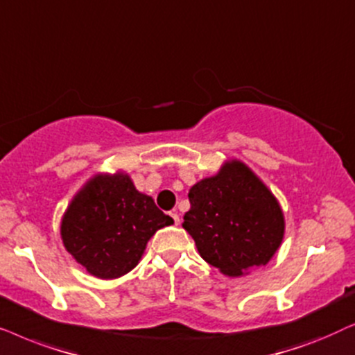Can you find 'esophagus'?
<instances>
[{"label":"esophagus","mask_w":355,"mask_h":355,"mask_svg":"<svg viewBox=\"0 0 355 355\" xmlns=\"http://www.w3.org/2000/svg\"><path fill=\"white\" fill-rule=\"evenodd\" d=\"M170 216H172V219H173V222H175V225L180 224V217H178L177 212H170Z\"/></svg>","instance_id":"34e87169"}]
</instances>
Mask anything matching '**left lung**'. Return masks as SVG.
<instances>
[{
  "label": "left lung",
  "instance_id": "obj_1",
  "mask_svg": "<svg viewBox=\"0 0 355 355\" xmlns=\"http://www.w3.org/2000/svg\"><path fill=\"white\" fill-rule=\"evenodd\" d=\"M183 229L206 263L229 277L264 266L284 239V212L261 178L239 159L196 182L188 193Z\"/></svg>",
  "mask_w": 355,
  "mask_h": 355
}]
</instances>
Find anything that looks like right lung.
<instances>
[{"label": "right lung", "mask_w": 355, "mask_h": 355, "mask_svg": "<svg viewBox=\"0 0 355 355\" xmlns=\"http://www.w3.org/2000/svg\"><path fill=\"white\" fill-rule=\"evenodd\" d=\"M173 219L136 190L126 172L96 173L66 207L60 224L63 245L98 279H116L138 266L146 245Z\"/></svg>", "instance_id": "right-lung-1"}]
</instances>
